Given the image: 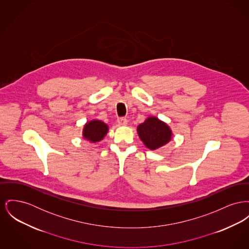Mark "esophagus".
<instances>
[{
    "label": "esophagus",
    "mask_w": 249,
    "mask_h": 249,
    "mask_svg": "<svg viewBox=\"0 0 249 249\" xmlns=\"http://www.w3.org/2000/svg\"><path fill=\"white\" fill-rule=\"evenodd\" d=\"M117 123H118L119 125H121V126H125V125H127L128 121H127V119H126L125 117H119V118L117 119Z\"/></svg>",
    "instance_id": "1"
}]
</instances>
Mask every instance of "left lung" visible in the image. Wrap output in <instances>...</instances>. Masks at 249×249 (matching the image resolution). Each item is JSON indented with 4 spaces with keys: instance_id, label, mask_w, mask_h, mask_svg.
<instances>
[{
    "instance_id": "left-lung-1",
    "label": "left lung",
    "mask_w": 249,
    "mask_h": 249,
    "mask_svg": "<svg viewBox=\"0 0 249 249\" xmlns=\"http://www.w3.org/2000/svg\"><path fill=\"white\" fill-rule=\"evenodd\" d=\"M137 133L144 145L150 150H156L172 139L170 127L157 117H146L137 127Z\"/></svg>"
}]
</instances>
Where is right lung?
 <instances>
[{
    "label": "right lung",
    "instance_id": "right-lung-1",
    "mask_svg": "<svg viewBox=\"0 0 249 249\" xmlns=\"http://www.w3.org/2000/svg\"><path fill=\"white\" fill-rule=\"evenodd\" d=\"M108 131L109 127L106 123L99 119H92L84 125L83 138L90 143H98L103 140Z\"/></svg>",
    "mask_w": 249,
    "mask_h": 249
}]
</instances>
